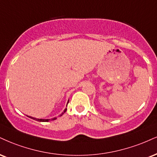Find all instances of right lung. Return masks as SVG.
Here are the masks:
<instances>
[{
  "instance_id": "obj_1",
  "label": "right lung",
  "mask_w": 157,
  "mask_h": 157,
  "mask_svg": "<svg viewBox=\"0 0 157 157\" xmlns=\"http://www.w3.org/2000/svg\"><path fill=\"white\" fill-rule=\"evenodd\" d=\"M69 103V101H68V102H67V104ZM67 108H66L65 109H64L63 110V112L61 113V114L60 115V116H61L64 113L66 112V111H67ZM29 117V118H32V119H33V120H36V121H40V122H48V121H53V120H56V118H52V119H39V118H33V117H31V116H28Z\"/></svg>"
}]
</instances>
